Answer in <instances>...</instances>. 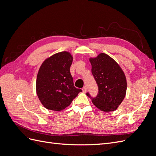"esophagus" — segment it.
<instances>
[{"instance_id": "esophagus-1", "label": "esophagus", "mask_w": 156, "mask_h": 156, "mask_svg": "<svg viewBox=\"0 0 156 156\" xmlns=\"http://www.w3.org/2000/svg\"><path fill=\"white\" fill-rule=\"evenodd\" d=\"M82 90H83V92H84V93H85V92H87V87L85 86V87H84L83 88H82Z\"/></svg>"}]
</instances>
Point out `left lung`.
<instances>
[{
  "instance_id": "8db88e82",
  "label": "left lung",
  "mask_w": 156,
  "mask_h": 156,
  "mask_svg": "<svg viewBox=\"0 0 156 156\" xmlns=\"http://www.w3.org/2000/svg\"><path fill=\"white\" fill-rule=\"evenodd\" d=\"M89 60L92 73L98 86V94L96 98H92L88 92L87 95L101 111L116 110L126 94L127 82L124 72L114 59L105 53H100Z\"/></svg>"
}]
</instances>
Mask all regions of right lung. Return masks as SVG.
I'll use <instances>...</instances> for the list:
<instances>
[{
	"label": "right lung",
	"instance_id": "right-lung-1",
	"mask_svg": "<svg viewBox=\"0 0 156 156\" xmlns=\"http://www.w3.org/2000/svg\"><path fill=\"white\" fill-rule=\"evenodd\" d=\"M73 57L69 52L52 55L42 63L36 79V93L49 110L60 111L69 106L81 89L74 87L69 68Z\"/></svg>",
	"mask_w": 156,
	"mask_h": 156
}]
</instances>
